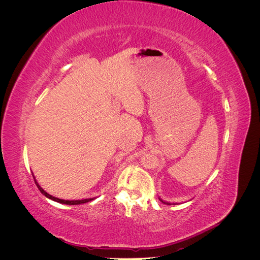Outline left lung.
<instances>
[{"instance_id":"1","label":"left lung","mask_w":260,"mask_h":260,"mask_svg":"<svg viewBox=\"0 0 260 260\" xmlns=\"http://www.w3.org/2000/svg\"><path fill=\"white\" fill-rule=\"evenodd\" d=\"M160 201H161V200H160ZM161 202H162V203H165L164 201H161ZM166 204H167V205H170V204H169V203H166Z\"/></svg>"}]
</instances>
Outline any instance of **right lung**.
I'll return each mask as SVG.
<instances>
[{
    "label": "right lung",
    "mask_w": 260,
    "mask_h": 260,
    "mask_svg": "<svg viewBox=\"0 0 260 260\" xmlns=\"http://www.w3.org/2000/svg\"><path fill=\"white\" fill-rule=\"evenodd\" d=\"M34 176V175H32ZM35 182H36V184H37V186H38V188L39 190H40V192L44 195V196H46V198L48 199H50V200H52V201H55V202H57V203H60V204H66V205H80V204H84V203H88V202H90V201H93L94 199H85V200H80V201H65V200H60V199H57V198H55V196H52V195H50L49 193H46L43 188L38 184V182L36 181V179H35Z\"/></svg>",
    "instance_id": "right-lung-1"
}]
</instances>
